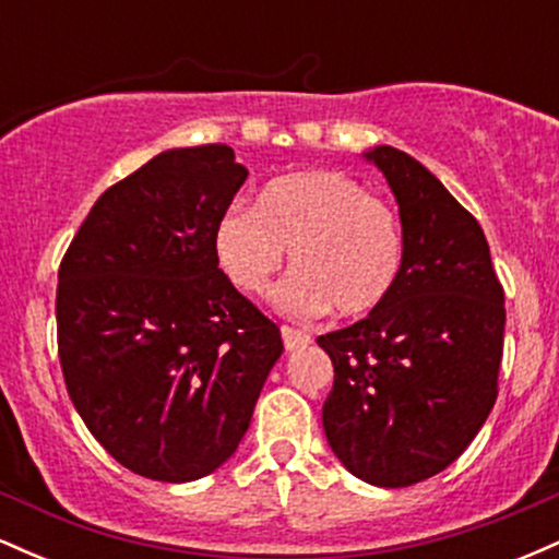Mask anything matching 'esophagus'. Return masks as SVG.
I'll return each instance as SVG.
<instances>
[{
    "label": "esophagus",
    "mask_w": 559,
    "mask_h": 559,
    "mask_svg": "<svg viewBox=\"0 0 559 559\" xmlns=\"http://www.w3.org/2000/svg\"><path fill=\"white\" fill-rule=\"evenodd\" d=\"M281 336H284V346L286 352H294V349H301V346H307L312 342L310 336H307L305 331H297V329H288V325H281Z\"/></svg>",
    "instance_id": "obj_1"
}]
</instances>
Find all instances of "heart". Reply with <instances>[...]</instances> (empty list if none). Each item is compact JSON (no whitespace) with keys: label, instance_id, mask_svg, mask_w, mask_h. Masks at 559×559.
<instances>
[{"label":"heart","instance_id":"obj_1","mask_svg":"<svg viewBox=\"0 0 559 559\" xmlns=\"http://www.w3.org/2000/svg\"><path fill=\"white\" fill-rule=\"evenodd\" d=\"M292 252V278L275 294L286 316H368L394 292L404 241L396 215L336 170L273 178L258 207L234 204L215 226L217 265L239 292L260 297Z\"/></svg>","mask_w":559,"mask_h":559}]
</instances>
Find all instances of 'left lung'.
<instances>
[{
    "label": "left lung",
    "instance_id": "1",
    "mask_svg": "<svg viewBox=\"0 0 559 559\" xmlns=\"http://www.w3.org/2000/svg\"><path fill=\"white\" fill-rule=\"evenodd\" d=\"M362 157L400 204L404 258L381 307L318 336L333 362L323 431L352 476L402 489L452 465L489 418L504 292L484 228L431 170L386 144Z\"/></svg>",
    "mask_w": 559,
    "mask_h": 559
}]
</instances>
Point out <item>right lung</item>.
<instances>
[{"label":"right lung","instance_id":"right-lung-1","mask_svg":"<svg viewBox=\"0 0 559 559\" xmlns=\"http://www.w3.org/2000/svg\"><path fill=\"white\" fill-rule=\"evenodd\" d=\"M247 176L226 144L159 152L96 199L62 258L68 394L144 478L186 484L226 463L284 352L217 267L215 226Z\"/></svg>","mask_w":559,"mask_h":559}]
</instances>
